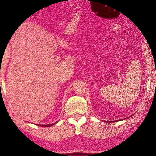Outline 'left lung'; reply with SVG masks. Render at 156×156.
Instances as JSON below:
<instances>
[{"label":"left lung","instance_id":"1","mask_svg":"<svg viewBox=\"0 0 156 156\" xmlns=\"http://www.w3.org/2000/svg\"><path fill=\"white\" fill-rule=\"evenodd\" d=\"M130 117H131V116H130ZM116 121H118V120H115V121H111V122H116ZM106 122H107V121H106ZM108 122H109V121H108Z\"/></svg>","mask_w":156,"mask_h":156}]
</instances>
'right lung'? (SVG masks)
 <instances>
[{
    "label": "right lung",
    "mask_w": 156,
    "mask_h": 156,
    "mask_svg": "<svg viewBox=\"0 0 156 156\" xmlns=\"http://www.w3.org/2000/svg\"><path fill=\"white\" fill-rule=\"evenodd\" d=\"M57 122H58V121L55 123H54V124H50V125H38L40 126H53L54 125H55V124H56Z\"/></svg>",
    "instance_id": "right-lung-1"
}]
</instances>
